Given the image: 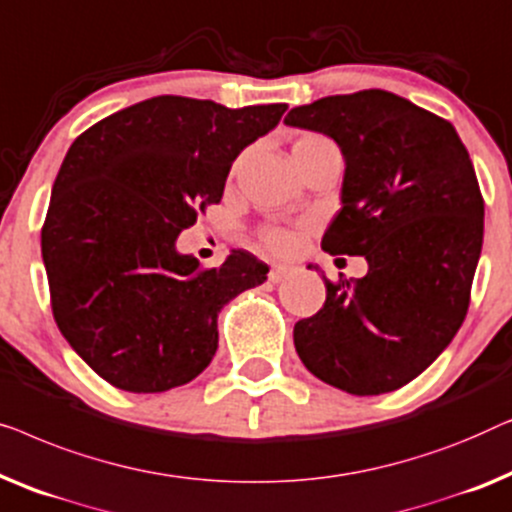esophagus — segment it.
<instances>
[{
	"label": "esophagus",
	"mask_w": 512,
	"mask_h": 512,
	"mask_svg": "<svg viewBox=\"0 0 512 512\" xmlns=\"http://www.w3.org/2000/svg\"><path fill=\"white\" fill-rule=\"evenodd\" d=\"M290 271H292L290 266H285V264H273L271 271H269V280H271V283H280V280L290 276Z\"/></svg>",
	"instance_id": "esophagus-1"
}]
</instances>
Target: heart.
<instances>
[{
  "mask_svg": "<svg viewBox=\"0 0 512 512\" xmlns=\"http://www.w3.org/2000/svg\"><path fill=\"white\" fill-rule=\"evenodd\" d=\"M318 143H329V141L325 139V136L306 134V136H301V139L294 141L292 150L306 148V146H318ZM259 241H262V246L269 248L271 253H287V250L292 248L294 236H292L290 229H283V227H264L262 232H259Z\"/></svg>",
  "mask_w": 512,
  "mask_h": 512,
  "instance_id": "1",
  "label": "heart"
}]
</instances>
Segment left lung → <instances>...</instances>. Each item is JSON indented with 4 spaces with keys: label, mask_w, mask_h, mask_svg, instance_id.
<instances>
[{
    "label": "left lung",
    "mask_w": 512,
    "mask_h": 512,
    "mask_svg": "<svg viewBox=\"0 0 512 512\" xmlns=\"http://www.w3.org/2000/svg\"><path fill=\"white\" fill-rule=\"evenodd\" d=\"M285 125L341 148V211L322 250L369 262L355 285L322 273L327 301L294 325V348L338 390H399L448 348L469 311L485 218L469 150L448 120L387 90L322 97Z\"/></svg>",
    "instance_id": "left-lung-1"
}]
</instances>
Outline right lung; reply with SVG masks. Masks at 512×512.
<instances>
[{
  "mask_svg": "<svg viewBox=\"0 0 512 512\" xmlns=\"http://www.w3.org/2000/svg\"><path fill=\"white\" fill-rule=\"evenodd\" d=\"M287 104L227 109L162 95L78 136L55 178L41 255L62 336L106 383L153 394L181 387L218 350V313L262 285L269 266L232 250L215 269L176 239L218 204L241 150Z\"/></svg>",
  "mask_w": 512,
  "mask_h": 512,
  "instance_id": "1",
  "label": "right lung"
}]
</instances>
